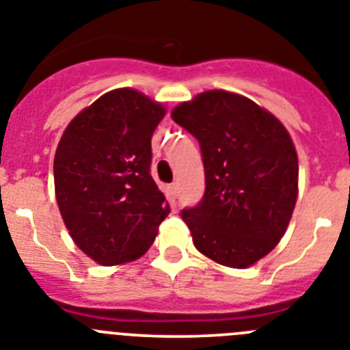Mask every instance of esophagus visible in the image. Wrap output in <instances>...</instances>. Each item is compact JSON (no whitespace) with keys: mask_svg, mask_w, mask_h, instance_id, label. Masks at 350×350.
Listing matches in <instances>:
<instances>
[{"mask_svg":"<svg viewBox=\"0 0 350 350\" xmlns=\"http://www.w3.org/2000/svg\"><path fill=\"white\" fill-rule=\"evenodd\" d=\"M178 192H179V183H172L171 185V196H172V199H176V197H178Z\"/></svg>","mask_w":350,"mask_h":350,"instance_id":"esophagus-1","label":"esophagus"}]
</instances>
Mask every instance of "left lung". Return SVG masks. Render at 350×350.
Returning a JSON list of instances; mask_svg holds the SVG:
<instances>
[{
	"label": "left lung",
	"instance_id": "1",
	"mask_svg": "<svg viewBox=\"0 0 350 350\" xmlns=\"http://www.w3.org/2000/svg\"><path fill=\"white\" fill-rule=\"evenodd\" d=\"M172 120L199 141L206 190L181 211L200 254L245 269L278 245L297 197V154L284 124L257 103L213 90Z\"/></svg>",
	"mask_w": 350,
	"mask_h": 350
}]
</instances>
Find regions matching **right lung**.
Returning <instances> with one entry per match:
<instances>
[{
    "mask_svg": "<svg viewBox=\"0 0 350 350\" xmlns=\"http://www.w3.org/2000/svg\"><path fill=\"white\" fill-rule=\"evenodd\" d=\"M165 109L135 90L100 96L70 121L54 157L63 221L81 250L103 266L148 252L171 213L151 178V137Z\"/></svg>",
    "mask_w": 350,
    "mask_h": 350,
    "instance_id": "right-lung-1",
    "label": "right lung"
}]
</instances>
